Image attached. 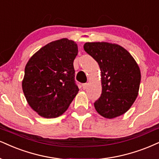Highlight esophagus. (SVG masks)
<instances>
[{
	"instance_id": "esophagus-1",
	"label": "esophagus",
	"mask_w": 159,
	"mask_h": 159,
	"mask_svg": "<svg viewBox=\"0 0 159 159\" xmlns=\"http://www.w3.org/2000/svg\"><path fill=\"white\" fill-rule=\"evenodd\" d=\"M88 85H89V84H88V83H83V85H82V86H83V89L84 90L87 89Z\"/></svg>"
}]
</instances>
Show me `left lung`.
Returning a JSON list of instances; mask_svg holds the SVG:
<instances>
[{"mask_svg": "<svg viewBox=\"0 0 159 159\" xmlns=\"http://www.w3.org/2000/svg\"><path fill=\"white\" fill-rule=\"evenodd\" d=\"M83 47L101 70L102 89L94 102L96 111L107 119L124 114L138 96L141 82L138 64L130 53L117 44L86 43Z\"/></svg>", "mask_w": 159, "mask_h": 159, "instance_id": "obj_1", "label": "left lung"}]
</instances>
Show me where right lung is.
I'll return each mask as SVG.
<instances>
[{
	"label": "right lung",
	"mask_w": 159,
	"mask_h": 159,
	"mask_svg": "<svg viewBox=\"0 0 159 159\" xmlns=\"http://www.w3.org/2000/svg\"><path fill=\"white\" fill-rule=\"evenodd\" d=\"M77 45L67 38L53 41L29 59L22 82L30 107L44 118L62 115L77 94L74 60Z\"/></svg>",
	"instance_id": "obj_1"
}]
</instances>
